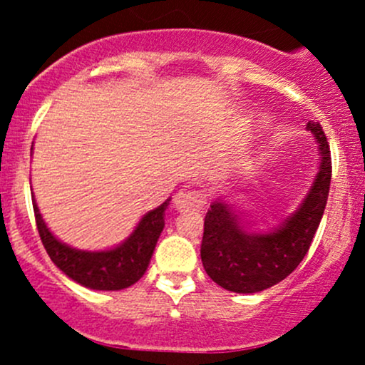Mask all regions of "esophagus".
Returning a JSON list of instances; mask_svg holds the SVG:
<instances>
[{
    "mask_svg": "<svg viewBox=\"0 0 365 365\" xmlns=\"http://www.w3.org/2000/svg\"><path fill=\"white\" fill-rule=\"evenodd\" d=\"M206 202V197L199 190H182L175 195L173 204L178 211H190V209H199Z\"/></svg>",
    "mask_w": 365,
    "mask_h": 365,
    "instance_id": "obj_1",
    "label": "esophagus"
}]
</instances>
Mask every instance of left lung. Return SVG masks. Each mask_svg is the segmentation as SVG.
<instances>
[{
	"mask_svg": "<svg viewBox=\"0 0 365 365\" xmlns=\"http://www.w3.org/2000/svg\"><path fill=\"white\" fill-rule=\"evenodd\" d=\"M321 165L299 209L267 233L247 232L240 217L221 199L204 220L200 259L212 282L235 293H255L287 278L302 262L324 215L331 183V150L319 121H309Z\"/></svg>",
	"mask_w": 365,
	"mask_h": 365,
	"instance_id": "obj_1",
	"label": "left lung"
}]
</instances>
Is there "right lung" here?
<instances>
[{
  "mask_svg": "<svg viewBox=\"0 0 365 365\" xmlns=\"http://www.w3.org/2000/svg\"><path fill=\"white\" fill-rule=\"evenodd\" d=\"M170 200L166 199L161 206L144 215L123 244L101 252L77 250L63 244L46 226L36 200H32V206L46 252L63 273L92 290H123L139 282L148 269L154 247L165 228V211Z\"/></svg>",
  "mask_w": 365,
  "mask_h": 365,
  "instance_id": "obj_1",
  "label": "right lung"
}]
</instances>
